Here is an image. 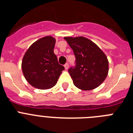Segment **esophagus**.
I'll return each instance as SVG.
<instances>
[{
  "instance_id": "obj_1",
  "label": "esophagus",
  "mask_w": 133,
  "mask_h": 133,
  "mask_svg": "<svg viewBox=\"0 0 133 133\" xmlns=\"http://www.w3.org/2000/svg\"><path fill=\"white\" fill-rule=\"evenodd\" d=\"M64 68H65L66 70H67V69H69V64H68V63H66V64H64Z\"/></svg>"
}]
</instances>
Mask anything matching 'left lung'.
<instances>
[{
    "instance_id": "left-lung-1",
    "label": "left lung",
    "mask_w": 133,
    "mask_h": 133,
    "mask_svg": "<svg viewBox=\"0 0 133 133\" xmlns=\"http://www.w3.org/2000/svg\"><path fill=\"white\" fill-rule=\"evenodd\" d=\"M76 58V65L69 72L77 88L83 90L96 89L104 82L109 72V61L106 55L89 38L64 37Z\"/></svg>"
}]
</instances>
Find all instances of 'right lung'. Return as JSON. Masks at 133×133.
Returning <instances> with one entry per match:
<instances>
[{
    "instance_id": "right-lung-1",
    "label": "right lung",
    "mask_w": 133,
    "mask_h": 133,
    "mask_svg": "<svg viewBox=\"0 0 133 133\" xmlns=\"http://www.w3.org/2000/svg\"><path fill=\"white\" fill-rule=\"evenodd\" d=\"M55 43L52 36L43 37L32 44L23 56V73L33 87L42 90L53 87L64 70L54 53Z\"/></svg>"
}]
</instances>
